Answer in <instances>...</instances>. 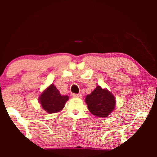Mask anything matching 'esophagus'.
I'll list each match as a JSON object with an SVG mask.
<instances>
[{
    "instance_id": "obj_1",
    "label": "esophagus",
    "mask_w": 157,
    "mask_h": 157,
    "mask_svg": "<svg viewBox=\"0 0 157 157\" xmlns=\"http://www.w3.org/2000/svg\"><path fill=\"white\" fill-rule=\"evenodd\" d=\"M72 96H73V97H78V98H82V96H81V94H72Z\"/></svg>"
}]
</instances>
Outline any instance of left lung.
Wrapping results in <instances>:
<instances>
[{"label": "left lung", "instance_id": "8db88e82", "mask_svg": "<svg viewBox=\"0 0 157 157\" xmlns=\"http://www.w3.org/2000/svg\"><path fill=\"white\" fill-rule=\"evenodd\" d=\"M85 101L90 112L97 117H107L116 107L114 96L100 86H96L91 94L86 96Z\"/></svg>", "mask_w": 157, "mask_h": 157}]
</instances>
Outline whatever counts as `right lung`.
<instances>
[{"mask_svg":"<svg viewBox=\"0 0 157 157\" xmlns=\"http://www.w3.org/2000/svg\"><path fill=\"white\" fill-rule=\"evenodd\" d=\"M68 100V96L61 95L53 83L45 89L38 98L42 108L49 113L61 111Z\"/></svg>","mask_w":157,"mask_h":157,"instance_id":"add662e5","label":"right lung"}]
</instances>
